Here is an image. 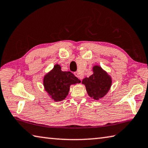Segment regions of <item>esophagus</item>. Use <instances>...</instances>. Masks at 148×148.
Masks as SVG:
<instances>
[{"mask_svg":"<svg viewBox=\"0 0 148 148\" xmlns=\"http://www.w3.org/2000/svg\"><path fill=\"white\" fill-rule=\"evenodd\" d=\"M74 75H75V77H77V78L78 79H79L80 80H82V77L81 75H80L78 72H75L74 73Z\"/></svg>","mask_w":148,"mask_h":148,"instance_id":"obj_1","label":"esophagus"}]
</instances>
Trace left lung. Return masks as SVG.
<instances>
[{"mask_svg":"<svg viewBox=\"0 0 148 148\" xmlns=\"http://www.w3.org/2000/svg\"><path fill=\"white\" fill-rule=\"evenodd\" d=\"M93 73L88 78L82 80L88 94L95 100L102 98L107 94L112 84V79L108 73L99 66L93 67Z\"/></svg>","mask_w":148,"mask_h":148,"instance_id":"obj_1","label":"left lung"}]
</instances>
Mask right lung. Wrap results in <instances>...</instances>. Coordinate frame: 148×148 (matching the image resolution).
Instances as JSON below:
<instances>
[{
  "mask_svg": "<svg viewBox=\"0 0 148 148\" xmlns=\"http://www.w3.org/2000/svg\"><path fill=\"white\" fill-rule=\"evenodd\" d=\"M81 81L70 71H62L61 67L56 64L43 78L45 91L54 101H61L68 95L70 85L80 83Z\"/></svg>",
  "mask_w": 148,
  "mask_h": 148,
  "instance_id": "add662e5",
  "label": "right lung"
}]
</instances>
